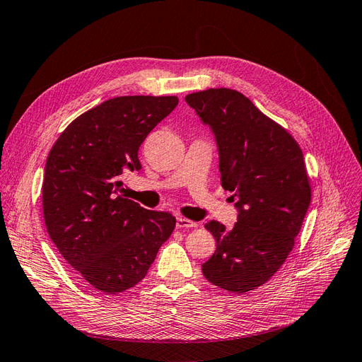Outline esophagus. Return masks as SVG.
<instances>
[{"label":"esophagus","instance_id":"34e87169","mask_svg":"<svg viewBox=\"0 0 362 362\" xmlns=\"http://www.w3.org/2000/svg\"><path fill=\"white\" fill-rule=\"evenodd\" d=\"M198 223L189 221V218L185 217H177V228L178 229H189V228H196Z\"/></svg>","mask_w":362,"mask_h":362}]
</instances>
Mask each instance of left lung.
I'll list each match as a JSON object with an SVG mask.
<instances>
[{
    "mask_svg": "<svg viewBox=\"0 0 362 362\" xmlns=\"http://www.w3.org/2000/svg\"><path fill=\"white\" fill-rule=\"evenodd\" d=\"M214 134L222 187L237 208L233 229L205 223L217 247L204 276L226 291L246 293L266 284L287 259L311 202L303 154L286 129L233 89L185 96Z\"/></svg>",
    "mask_w": 362,
    "mask_h": 362,
    "instance_id": "left-lung-1",
    "label": "left lung"
}]
</instances>
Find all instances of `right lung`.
<instances>
[{"instance_id":"1","label":"right lung","mask_w":362,"mask_h":362,"mask_svg":"<svg viewBox=\"0 0 362 362\" xmlns=\"http://www.w3.org/2000/svg\"><path fill=\"white\" fill-rule=\"evenodd\" d=\"M177 105V96L113 98L76 117L49 151L42 184L48 234L96 290L134 287L177 223L128 199L122 182L141 169L140 145Z\"/></svg>"}]
</instances>
